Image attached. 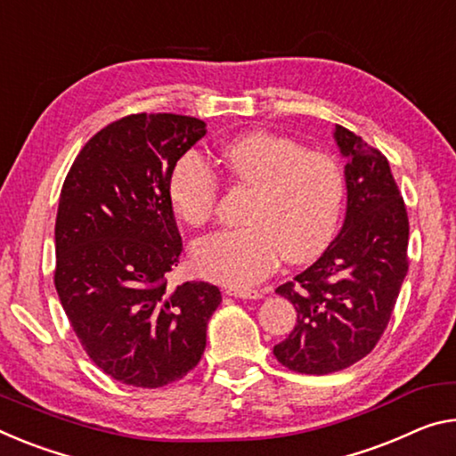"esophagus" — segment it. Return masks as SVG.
Wrapping results in <instances>:
<instances>
[{
	"instance_id": "34e87169",
	"label": "esophagus",
	"mask_w": 456,
	"mask_h": 456,
	"mask_svg": "<svg viewBox=\"0 0 456 456\" xmlns=\"http://www.w3.org/2000/svg\"><path fill=\"white\" fill-rule=\"evenodd\" d=\"M225 294L233 296V298H251V300L262 298V292L259 290H251V288H237V286L225 288Z\"/></svg>"
}]
</instances>
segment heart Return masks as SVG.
<instances>
[{
	"instance_id": "b5f03b06",
	"label": "heart",
	"mask_w": 456,
	"mask_h": 456,
	"mask_svg": "<svg viewBox=\"0 0 456 456\" xmlns=\"http://www.w3.org/2000/svg\"><path fill=\"white\" fill-rule=\"evenodd\" d=\"M229 176L254 189L245 223L200 240L192 249L202 276L231 286L265 278L280 257L305 264L321 256L335 235L345 202V176L335 158L305 150L288 135L254 129L223 146ZM219 178L199 154L189 151L172 168L170 200L191 227L213 219Z\"/></svg>"
}]
</instances>
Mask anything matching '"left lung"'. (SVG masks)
<instances>
[{
  "instance_id": "obj_1",
  "label": "left lung",
  "mask_w": 456,
  "mask_h": 456,
  "mask_svg": "<svg viewBox=\"0 0 456 456\" xmlns=\"http://www.w3.org/2000/svg\"><path fill=\"white\" fill-rule=\"evenodd\" d=\"M335 137L349 160L345 225L313 265L276 288L298 319L273 355L306 375L341 371L370 355L410 264L408 213L387 158L343 126Z\"/></svg>"
}]
</instances>
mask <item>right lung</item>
I'll return each mask as SVG.
<instances>
[{
    "instance_id": "add662e5",
    "label": "right lung",
    "mask_w": 456,
    "mask_h": 456,
    "mask_svg": "<svg viewBox=\"0 0 456 456\" xmlns=\"http://www.w3.org/2000/svg\"><path fill=\"white\" fill-rule=\"evenodd\" d=\"M205 132L189 115H126L85 143L64 178L54 286L86 355L121 384L183 379L221 305L208 281L168 286L183 251L168 180Z\"/></svg>"
}]
</instances>
